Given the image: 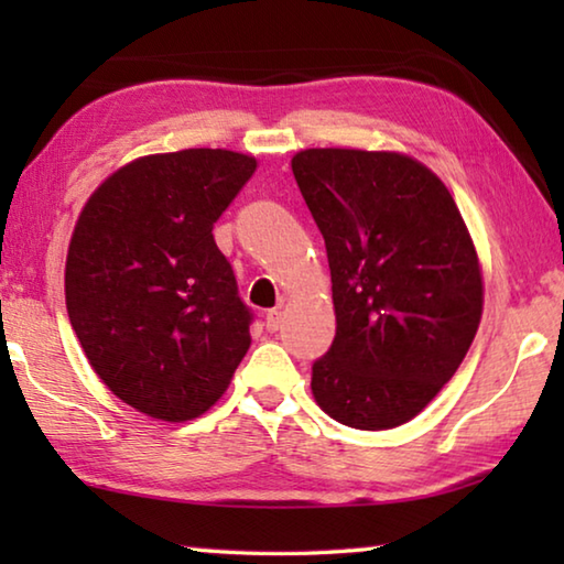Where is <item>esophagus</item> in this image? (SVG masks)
<instances>
[{"label":"esophagus","instance_id":"obj_1","mask_svg":"<svg viewBox=\"0 0 564 564\" xmlns=\"http://www.w3.org/2000/svg\"><path fill=\"white\" fill-rule=\"evenodd\" d=\"M281 323H283V313H281L279 308H273V311L265 313L263 326H265V330H269V333H275V330H279V328H281Z\"/></svg>","mask_w":564,"mask_h":564}]
</instances>
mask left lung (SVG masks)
<instances>
[{"instance_id": "1", "label": "left lung", "mask_w": 564, "mask_h": 564, "mask_svg": "<svg viewBox=\"0 0 564 564\" xmlns=\"http://www.w3.org/2000/svg\"><path fill=\"white\" fill-rule=\"evenodd\" d=\"M291 169L326 241L336 311L313 398L343 425L390 431L441 393L480 326L473 236L443 181L400 151L303 149Z\"/></svg>"}]
</instances>
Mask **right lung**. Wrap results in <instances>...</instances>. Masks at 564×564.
Segmentation results:
<instances>
[{
    "mask_svg": "<svg viewBox=\"0 0 564 564\" xmlns=\"http://www.w3.org/2000/svg\"><path fill=\"white\" fill-rule=\"evenodd\" d=\"M256 166L228 149L139 156L76 218L64 269L72 328L101 383L139 413L204 415L251 346V313L212 231Z\"/></svg>",
    "mask_w": 564,
    "mask_h": 564,
    "instance_id": "obj_1",
    "label": "right lung"
}]
</instances>
